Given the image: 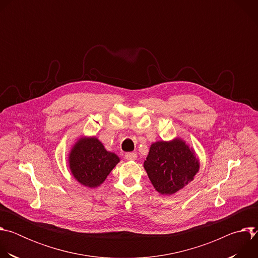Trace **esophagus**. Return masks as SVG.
Instances as JSON below:
<instances>
[{
    "instance_id": "obj_1",
    "label": "esophagus",
    "mask_w": 258,
    "mask_h": 258,
    "mask_svg": "<svg viewBox=\"0 0 258 258\" xmlns=\"http://www.w3.org/2000/svg\"><path fill=\"white\" fill-rule=\"evenodd\" d=\"M124 157H125V159H127V160H135V159H137V153H135V152H128V153H125Z\"/></svg>"
}]
</instances>
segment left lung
<instances>
[{"label": "left lung", "mask_w": 258, "mask_h": 258, "mask_svg": "<svg viewBox=\"0 0 258 258\" xmlns=\"http://www.w3.org/2000/svg\"><path fill=\"white\" fill-rule=\"evenodd\" d=\"M144 167L155 190L162 195H171L194 178L199 161L185 142L175 139L152 144Z\"/></svg>", "instance_id": "obj_1"}]
</instances>
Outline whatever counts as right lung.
Segmentation results:
<instances>
[{
  "label": "right lung",
  "mask_w": 258,
  "mask_h": 258,
  "mask_svg": "<svg viewBox=\"0 0 258 258\" xmlns=\"http://www.w3.org/2000/svg\"><path fill=\"white\" fill-rule=\"evenodd\" d=\"M118 162L119 157L108 152L94 137L79 140L69 154V167L73 176L89 188L100 186Z\"/></svg>",
  "instance_id": "obj_1"
}]
</instances>
